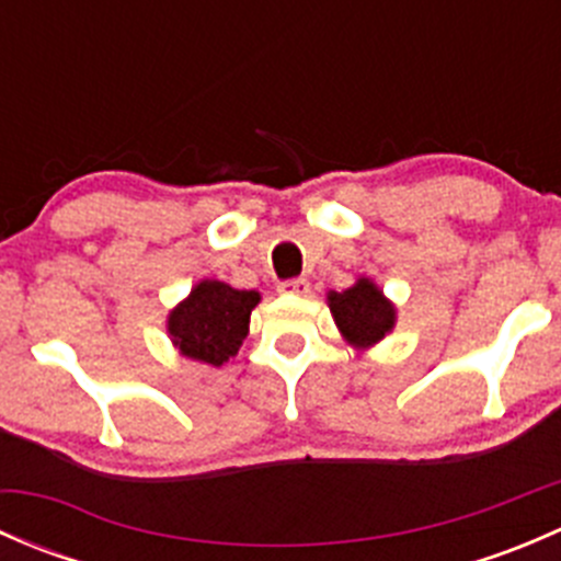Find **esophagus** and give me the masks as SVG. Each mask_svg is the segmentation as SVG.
Masks as SVG:
<instances>
[{
    "mask_svg": "<svg viewBox=\"0 0 561 561\" xmlns=\"http://www.w3.org/2000/svg\"><path fill=\"white\" fill-rule=\"evenodd\" d=\"M279 293H287V296H309L312 285L307 279H287L279 282Z\"/></svg>",
    "mask_w": 561,
    "mask_h": 561,
    "instance_id": "34e87169",
    "label": "esophagus"
}]
</instances>
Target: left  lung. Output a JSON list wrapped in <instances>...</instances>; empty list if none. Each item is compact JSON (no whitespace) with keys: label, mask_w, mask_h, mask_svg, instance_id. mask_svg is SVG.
<instances>
[{"label":"left lung","mask_w":561,"mask_h":561,"mask_svg":"<svg viewBox=\"0 0 561 561\" xmlns=\"http://www.w3.org/2000/svg\"><path fill=\"white\" fill-rule=\"evenodd\" d=\"M325 298L342 339L360 353L380 344L396 328V304L369 276H358L347 290H331Z\"/></svg>","instance_id":"left-lung-1"}]
</instances>
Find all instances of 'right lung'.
Segmentation results:
<instances>
[{"label":"right lung","mask_w":561,"mask_h":561,"mask_svg":"<svg viewBox=\"0 0 561 561\" xmlns=\"http://www.w3.org/2000/svg\"><path fill=\"white\" fill-rule=\"evenodd\" d=\"M257 304V290H236L228 282L201 279L168 312V336L184 358L222 366L244 344L249 317Z\"/></svg>","instance_id":"add662e5"}]
</instances>
